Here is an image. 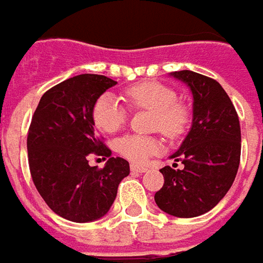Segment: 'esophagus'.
Here are the masks:
<instances>
[{
  "label": "esophagus",
  "mask_w": 263,
  "mask_h": 263,
  "mask_svg": "<svg viewBox=\"0 0 263 263\" xmlns=\"http://www.w3.org/2000/svg\"><path fill=\"white\" fill-rule=\"evenodd\" d=\"M131 171L137 172V173H143V172L148 171V167L142 165H131Z\"/></svg>",
  "instance_id": "obj_1"
}]
</instances>
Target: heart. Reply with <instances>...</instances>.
Returning <instances> with one entry per match:
<instances>
[{
    "mask_svg": "<svg viewBox=\"0 0 263 263\" xmlns=\"http://www.w3.org/2000/svg\"><path fill=\"white\" fill-rule=\"evenodd\" d=\"M131 108L152 111V128L169 138L184 132L189 122V109L177 103L173 88L159 81H141L125 90ZM92 120L103 132H115L125 124L126 109L112 94H103L92 107ZM159 141L154 137L129 134L117 141V151L132 162H145L159 151Z\"/></svg>",
    "mask_w": 263,
    "mask_h": 263,
    "instance_id": "b5f03b06",
    "label": "heart"
}]
</instances>
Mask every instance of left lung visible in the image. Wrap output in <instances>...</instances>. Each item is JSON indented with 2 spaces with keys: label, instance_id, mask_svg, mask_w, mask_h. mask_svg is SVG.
Instances as JSON below:
<instances>
[{
  "label": "left lung",
  "instance_id": "8db88e82",
  "mask_svg": "<svg viewBox=\"0 0 263 263\" xmlns=\"http://www.w3.org/2000/svg\"><path fill=\"white\" fill-rule=\"evenodd\" d=\"M193 96L192 128L171 159L182 169L165 166V184L155 201L166 214L192 218L214 209L231 189L241 158L237 111L218 81L196 71H173Z\"/></svg>",
  "mask_w": 263,
  "mask_h": 263
}]
</instances>
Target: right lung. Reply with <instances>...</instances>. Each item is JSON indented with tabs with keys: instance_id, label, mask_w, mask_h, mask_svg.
Instances as JSON below:
<instances>
[{
	"instance_id": "add662e5",
	"label": "right lung",
	"mask_w": 263,
	"mask_h": 263,
	"mask_svg": "<svg viewBox=\"0 0 263 263\" xmlns=\"http://www.w3.org/2000/svg\"><path fill=\"white\" fill-rule=\"evenodd\" d=\"M117 81L79 74L45 92L28 132L32 180L52 211L73 222H91L107 214L129 163L111 158L94 129L92 107ZM90 153L109 160L103 170L88 165Z\"/></svg>"
}]
</instances>
